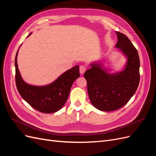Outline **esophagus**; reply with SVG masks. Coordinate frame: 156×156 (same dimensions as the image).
<instances>
[{
    "label": "esophagus",
    "mask_w": 156,
    "mask_h": 156,
    "mask_svg": "<svg viewBox=\"0 0 156 156\" xmlns=\"http://www.w3.org/2000/svg\"><path fill=\"white\" fill-rule=\"evenodd\" d=\"M86 69H87L86 66H84V65L80 66V67H79V71H80V73H81V74H83L84 72H85Z\"/></svg>",
    "instance_id": "obj_1"
}]
</instances>
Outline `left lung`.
Returning a JSON list of instances; mask_svg holds the SVG:
<instances>
[{"label": "left lung", "instance_id": "1", "mask_svg": "<svg viewBox=\"0 0 156 156\" xmlns=\"http://www.w3.org/2000/svg\"><path fill=\"white\" fill-rule=\"evenodd\" d=\"M119 48L127 56L124 71L108 74L100 64H92L84 77L87 82V91L92 104L103 111H112L124 106L133 96L140 81V60L137 50L125 34L116 32Z\"/></svg>", "mask_w": 156, "mask_h": 156}]
</instances>
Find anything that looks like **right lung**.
<instances>
[{
	"instance_id": "obj_1",
	"label": "right lung",
	"mask_w": 156,
	"mask_h": 156,
	"mask_svg": "<svg viewBox=\"0 0 156 156\" xmlns=\"http://www.w3.org/2000/svg\"><path fill=\"white\" fill-rule=\"evenodd\" d=\"M17 53L18 51L15 58L16 83L21 97L31 107L40 112L53 113L60 110L67 101L75 80L80 76L79 66L66 71L48 85L32 86L24 82L21 77L17 62Z\"/></svg>"
}]
</instances>
